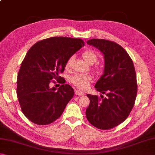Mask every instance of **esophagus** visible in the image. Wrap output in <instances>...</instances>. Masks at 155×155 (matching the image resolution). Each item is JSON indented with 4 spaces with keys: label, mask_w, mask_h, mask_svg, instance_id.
<instances>
[{
    "label": "esophagus",
    "mask_w": 155,
    "mask_h": 155,
    "mask_svg": "<svg viewBox=\"0 0 155 155\" xmlns=\"http://www.w3.org/2000/svg\"><path fill=\"white\" fill-rule=\"evenodd\" d=\"M75 94L77 96H84L85 94H84L83 91H81L80 90H76L75 91Z\"/></svg>",
    "instance_id": "1"
}]
</instances>
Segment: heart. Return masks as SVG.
<instances>
[{"mask_svg":"<svg viewBox=\"0 0 155 155\" xmlns=\"http://www.w3.org/2000/svg\"><path fill=\"white\" fill-rule=\"evenodd\" d=\"M83 59L88 64H93L96 61L97 56L96 53L92 51H86L82 54ZM74 56L70 57L65 63V68L70 69L74 61ZM93 77L90 74H77L72 76L70 78L71 83L74 85L76 87L82 90H87L90 86L91 82H92Z\"/></svg>","mask_w":155,"mask_h":155,"instance_id":"heart-1","label":"heart"}]
</instances>
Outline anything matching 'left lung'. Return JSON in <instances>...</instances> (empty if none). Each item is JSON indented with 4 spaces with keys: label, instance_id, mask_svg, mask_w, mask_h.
Here are the masks:
<instances>
[{
    "label": "left lung",
    "instance_id": "8db88e82",
    "mask_svg": "<svg viewBox=\"0 0 155 155\" xmlns=\"http://www.w3.org/2000/svg\"><path fill=\"white\" fill-rule=\"evenodd\" d=\"M87 44L103 54V74L95 88L107 97L87 94L90 103L86 109V117L99 129H110L124 122L134 106L137 91L134 65L118 44L101 39H91Z\"/></svg>",
    "mask_w": 155,
    "mask_h": 155
}]
</instances>
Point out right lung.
I'll use <instances>...</instances> for the list:
<instances>
[{"mask_svg": "<svg viewBox=\"0 0 155 155\" xmlns=\"http://www.w3.org/2000/svg\"><path fill=\"white\" fill-rule=\"evenodd\" d=\"M83 46L81 39L53 37L28 50L18 74L17 96L22 113L30 121L46 125L61 116L74 91L59 74L64 71L68 58ZM53 79L64 85L51 88L49 83Z\"/></svg>", "mask_w": 155, "mask_h": 155, "instance_id": "1", "label": "right lung"}]
</instances>
